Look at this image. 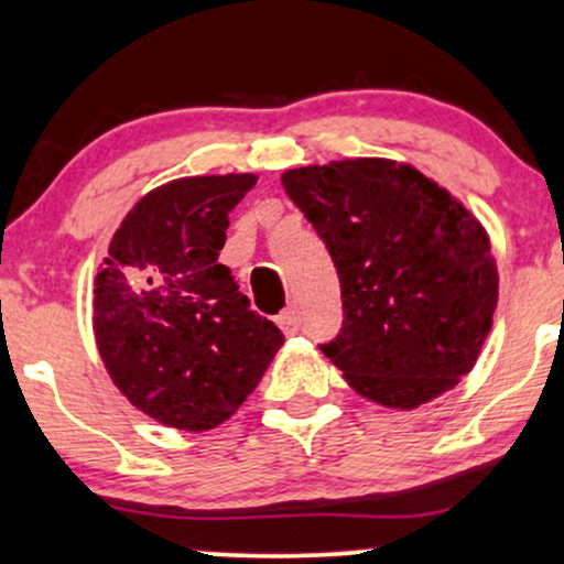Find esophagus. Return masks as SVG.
Wrapping results in <instances>:
<instances>
[{
  "instance_id": "1",
  "label": "esophagus",
  "mask_w": 564,
  "mask_h": 564,
  "mask_svg": "<svg viewBox=\"0 0 564 564\" xmlns=\"http://www.w3.org/2000/svg\"><path fill=\"white\" fill-rule=\"evenodd\" d=\"M278 326H281V332L286 334V336H294V334H300V326H302L300 310H296V307H289V310H283V313L278 315Z\"/></svg>"
}]
</instances>
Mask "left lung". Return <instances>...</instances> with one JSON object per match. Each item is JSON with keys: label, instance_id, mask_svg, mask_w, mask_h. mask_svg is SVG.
<instances>
[{"label": "left lung", "instance_id": "8db88e82", "mask_svg": "<svg viewBox=\"0 0 564 564\" xmlns=\"http://www.w3.org/2000/svg\"><path fill=\"white\" fill-rule=\"evenodd\" d=\"M336 264L345 323L323 355L355 392L416 408L458 384L494 323L482 225L413 166L334 161L283 174Z\"/></svg>", "mask_w": 564, "mask_h": 564}]
</instances>
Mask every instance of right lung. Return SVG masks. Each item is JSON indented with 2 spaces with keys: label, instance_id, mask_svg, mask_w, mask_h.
Here are the masks:
<instances>
[{
  "label": "right lung",
  "instance_id": "1",
  "mask_svg": "<svg viewBox=\"0 0 564 564\" xmlns=\"http://www.w3.org/2000/svg\"><path fill=\"white\" fill-rule=\"evenodd\" d=\"M254 174L174 180L142 196L95 278V339L129 403L174 430L223 424L260 384L281 328L217 262Z\"/></svg>",
  "mask_w": 564,
  "mask_h": 564
}]
</instances>
